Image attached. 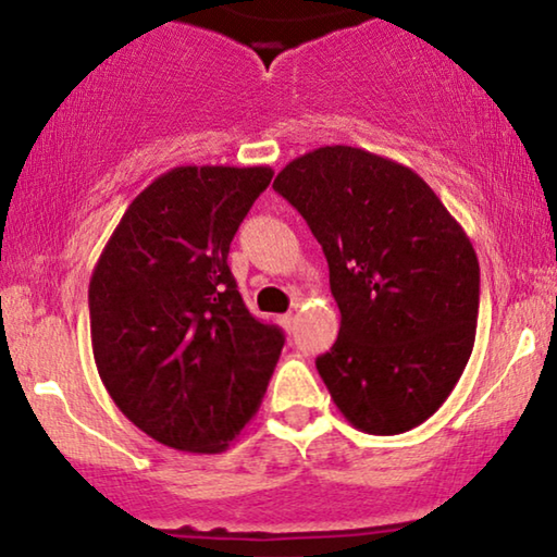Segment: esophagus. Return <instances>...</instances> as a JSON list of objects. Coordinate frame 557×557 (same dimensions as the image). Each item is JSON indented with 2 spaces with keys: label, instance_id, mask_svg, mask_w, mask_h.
<instances>
[{
  "label": "esophagus",
  "instance_id": "esophagus-1",
  "mask_svg": "<svg viewBox=\"0 0 557 557\" xmlns=\"http://www.w3.org/2000/svg\"><path fill=\"white\" fill-rule=\"evenodd\" d=\"M294 319H296V317L292 314V311H288V314H281V317H278V324L284 326L286 332H292V330H294Z\"/></svg>",
  "mask_w": 557,
  "mask_h": 557
}]
</instances>
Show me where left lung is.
<instances>
[{
    "label": "left lung",
    "mask_w": 557,
    "mask_h": 557,
    "mask_svg": "<svg viewBox=\"0 0 557 557\" xmlns=\"http://www.w3.org/2000/svg\"><path fill=\"white\" fill-rule=\"evenodd\" d=\"M273 189L322 246L342 322L317 370L355 429L395 436L441 408L476 337L479 261L413 170L357 147L288 162Z\"/></svg>",
    "instance_id": "8db88e82"
}]
</instances>
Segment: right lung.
<instances>
[{"instance_id": "right-lung-1", "label": "right lung", "mask_w": 557, "mask_h": 557, "mask_svg": "<svg viewBox=\"0 0 557 557\" xmlns=\"http://www.w3.org/2000/svg\"><path fill=\"white\" fill-rule=\"evenodd\" d=\"M271 177V166H174L134 197L98 258V375L159 444L220 454L261 406L284 332L246 309L227 253Z\"/></svg>"}]
</instances>
